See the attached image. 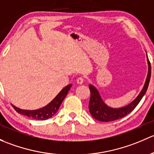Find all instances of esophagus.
Returning a JSON list of instances; mask_svg holds the SVG:
<instances>
[{
	"instance_id": "obj_1",
	"label": "esophagus",
	"mask_w": 154,
	"mask_h": 154,
	"mask_svg": "<svg viewBox=\"0 0 154 154\" xmlns=\"http://www.w3.org/2000/svg\"><path fill=\"white\" fill-rule=\"evenodd\" d=\"M76 82L78 84H79V85H82V84L84 83V78L83 77H79L76 79Z\"/></svg>"
}]
</instances>
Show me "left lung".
Instances as JSON below:
<instances>
[{"label": "left lung", "mask_w": 154, "mask_h": 154, "mask_svg": "<svg viewBox=\"0 0 154 154\" xmlns=\"http://www.w3.org/2000/svg\"><path fill=\"white\" fill-rule=\"evenodd\" d=\"M148 74L147 76L146 82H145L144 88L141 93H139L137 98L133 102L124 107L118 109H114L109 107L103 102L101 100V96L99 92L93 85H89V89L90 90V99L89 101V110L92 116L96 120L100 122H112L115 120L120 119L123 118L125 116L128 115L131 111L135 109V107L138 105L139 101L142 99L144 95L146 93L148 90L149 82H150V75H151V66L150 63L148 58Z\"/></svg>", "instance_id": "obj_1"}]
</instances>
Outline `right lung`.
Returning <instances> with one entry per match:
<instances>
[{"label": "right lung", "mask_w": 154, "mask_h": 154, "mask_svg": "<svg viewBox=\"0 0 154 154\" xmlns=\"http://www.w3.org/2000/svg\"><path fill=\"white\" fill-rule=\"evenodd\" d=\"M71 86L72 85H69L65 87L57 95L56 97L50 104H48L47 106L42 107V108L39 109V110H26L19 109L18 107H15L14 105H12V107L15 109V111L18 112V113L23 116H28L30 119H33L36 120H47L48 119L51 118L56 113L63 100H64V98L67 95L68 91L70 89Z\"/></svg>", "instance_id": "add662e5"}]
</instances>
